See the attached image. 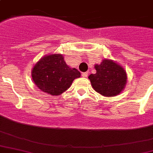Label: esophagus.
<instances>
[{"mask_svg": "<svg viewBox=\"0 0 153 153\" xmlns=\"http://www.w3.org/2000/svg\"><path fill=\"white\" fill-rule=\"evenodd\" d=\"M82 76L83 77V78H86V77L88 76V72H83V73H82Z\"/></svg>", "mask_w": 153, "mask_h": 153, "instance_id": "obj_1", "label": "esophagus"}]
</instances>
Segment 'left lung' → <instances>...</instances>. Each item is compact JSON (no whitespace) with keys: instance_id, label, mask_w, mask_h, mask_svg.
Returning a JSON list of instances; mask_svg holds the SVG:
<instances>
[{"instance_id":"left-lung-1","label":"left lung","mask_w":153,"mask_h":153,"mask_svg":"<svg viewBox=\"0 0 153 153\" xmlns=\"http://www.w3.org/2000/svg\"><path fill=\"white\" fill-rule=\"evenodd\" d=\"M95 74H90L94 90L105 97L118 95L127 82V74L124 68L110 59L102 60L94 66Z\"/></svg>"}]
</instances>
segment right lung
<instances>
[{
    "instance_id": "add662e5",
    "label": "right lung",
    "mask_w": 153,
    "mask_h": 153,
    "mask_svg": "<svg viewBox=\"0 0 153 153\" xmlns=\"http://www.w3.org/2000/svg\"><path fill=\"white\" fill-rule=\"evenodd\" d=\"M81 76L75 68H71L60 54L45 55L32 68V77L39 89L51 95L66 91L74 79Z\"/></svg>"
}]
</instances>
